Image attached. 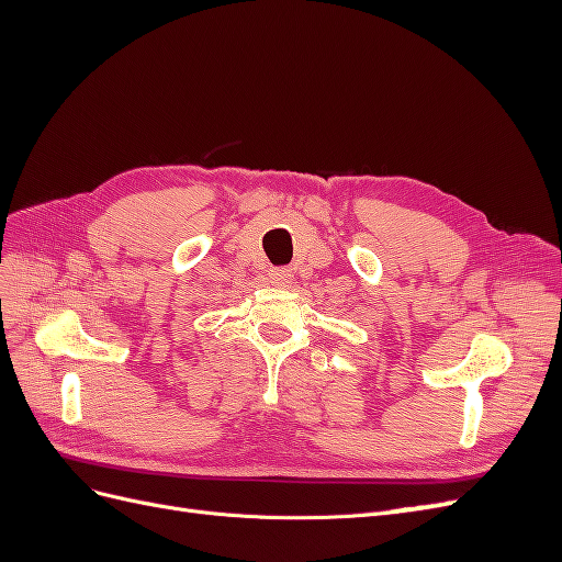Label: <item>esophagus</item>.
<instances>
[{
  "label": "esophagus",
  "mask_w": 562,
  "mask_h": 562,
  "mask_svg": "<svg viewBox=\"0 0 562 562\" xmlns=\"http://www.w3.org/2000/svg\"><path fill=\"white\" fill-rule=\"evenodd\" d=\"M267 279H269V283H271V285H291V283H293V271H291V269H285V267L269 269Z\"/></svg>",
  "instance_id": "34e87169"
}]
</instances>
